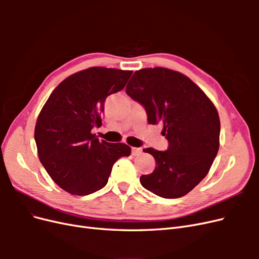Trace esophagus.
<instances>
[{
    "label": "esophagus",
    "mask_w": 259,
    "mask_h": 259,
    "mask_svg": "<svg viewBox=\"0 0 259 259\" xmlns=\"http://www.w3.org/2000/svg\"><path fill=\"white\" fill-rule=\"evenodd\" d=\"M142 152H143L142 148H136V147L132 148V154L133 155H139V154H142Z\"/></svg>",
    "instance_id": "obj_1"
}]
</instances>
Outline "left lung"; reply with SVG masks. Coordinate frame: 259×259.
Returning a JSON list of instances; mask_svg holds the SVG:
<instances>
[{"mask_svg": "<svg viewBox=\"0 0 259 259\" xmlns=\"http://www.w3.org/2000/svg\"><path fill=\"white\" fill-rule=\"evenodd\" d=\"M126 94L145 107L149 124H163L162 135L168 140L165 151L144 149L156 166L140 176V184L161 198L184 197L207 175L217 155V109L189 77L161 67L136 71Z\"/></svg>", "mask_w": 259, "mask_h": 259, "instance_id": "1", "label": "left lung"}]
</instances>
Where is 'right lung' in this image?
I'll return each mask as SVG.
<instances>
[{
  "instance_id": "obj_1",
  "label": "right lung",
  "mask_w": 259,
  "mask_h": 259,
  "mask_svg": "<svg viewBox=\"0 0 259 259\" xmlns=\"http://www.w3.org/2000/svg\"><path fill=\"white\" fill-rule=\"evenodd\" d=\"M133 71L92 67L68 76L53 91L37 116L34 139L38 159L61 189L88 195L104 188L113 164L128 156L122 143L99 140L106 98L126 85Z\"/></svg>"
}]
</instances>
